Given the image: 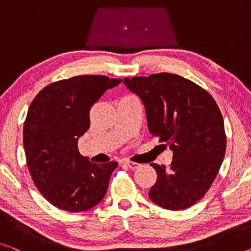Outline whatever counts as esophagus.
<instances>
[{
  "instance_id": "esophagus-1",
  "label": "esophagus",
  "mask_w": 251,
  "mask_h": 251,
  "mask_svg": "<svg viewBox=\"0 0 251 251\" xmlns=\"http://www.w3.org/2000/svg\"><path fill=\"white\" fill-rule=\"evenodd\" d=\"M123 164H125L126 166H128L130 169H137L139 166H140V164L134 163V161H130V160H126Z\"/></svg>"
}]
</instances>
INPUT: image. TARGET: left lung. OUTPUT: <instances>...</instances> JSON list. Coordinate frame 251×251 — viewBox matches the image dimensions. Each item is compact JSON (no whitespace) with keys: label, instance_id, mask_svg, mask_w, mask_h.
Segmentation results:
<instances>
[{"label":"left lung","instance_id":"obj_1","mask_svg":"<svg viewBox=\"0 0 251 251\" xmlns=\"http://www.w3.org/2000/svg\"><path fill=\"white\" fill-rule=\"evenodd\" d=\"M141 99L150 133L173 150L171 166L150 164L157 180L149 198L167 210H184L200 201L217 177L226 153L225 122L204 88L169 73L123 79Z\"/></svg>","mask_w":251,"mask_h":251}]
</instances>
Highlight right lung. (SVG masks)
I'll list each match as a JSON object with an SVG mask.
<instances>
[{
  "label": "right lung",
  "mask_w": 251,
  "mask_h": 251,
  "mask_svg": "<svg viewBox=\"0 0 251 251\" xmlns=\"http://www.w3.org/2000/svg\"><path fill=\"white\" fill-rule=\"evenodd\" d=\"M121 79L82 75L49 84L39 92L23 126L30 175L44 198L68 212H83L102 201L117 161L91 163L77 148L90 128V110Z\"/></svg>",
  "instance_id": "obj_1"
}]
</instances>
